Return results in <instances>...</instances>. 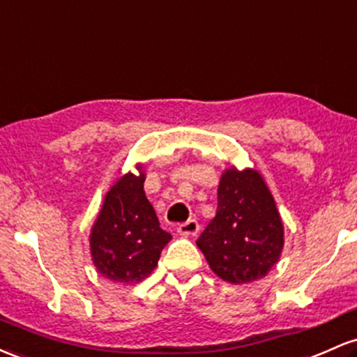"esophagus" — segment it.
<instances>
[{"label":"esophagus","mask_w":357,"mask_h":357,"mask_svg":"<svg viewBox=\"0 0 357 357\" xmlns=\"http://www.w3.org/2000/svg\"><path fill=\"white\" fill-rule=\"evenodd\" d=\"M178 232L181 234V236H197L199 232V223L198 220H195V218H190V220H186L185 223H179Z\"/></svg>","instance_id":"34e87169"}]
</instances>
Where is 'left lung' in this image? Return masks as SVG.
Returning a JSON list of instances; mask_svg holds the SVG:
<instances>
[{
  "instance_id": "8db88e82",
  "label": "left lung",
  "mask_w": 357,
  "mask_h": 357,
  "mask_svg": "<svg viewBox=\"0 0 357 357\" xmlns=\"http://www.w3.org/2000/svg\"><path fill=\"white\" fill-rule=\"evenodd\" d=\"M283 244V223L259 172H223L217 215L197 241L211 271L234 284L261 280L280 259Z\"/></svg>"
}]
</instances>
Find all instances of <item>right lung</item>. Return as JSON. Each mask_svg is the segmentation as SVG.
<instances>
[{
  "mask_svg": "<svg viewBox=\"0 0 357 357\" xmlns=\"http://www.w3.org/2000/svg\"><path fill=\"white\" fill-rule=\"evenodd\" d=\"M144 174H125L107 193L91 230V254L98 273L116 283H139L154 271L171 234L144 191Z\"/></svg>",
  "mask_w": 357,
  "mask_h": 357,
  "instance_id": "right-lung-1",
  "label": "right lung"
}]
</instances>
